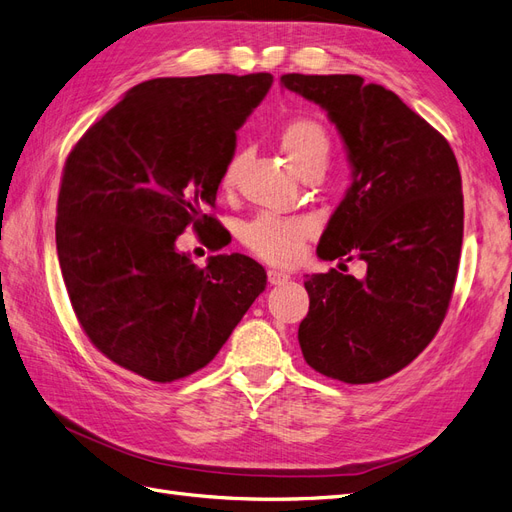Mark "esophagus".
Segmentation results:
<instances>
[{"mask_svg":"<svg viewBox=\"0 0 512 512\" xmlns=\"http://www.w3.org/2000/svg\"><path fill=\"white\" fill-rule=\"evenodd\" d=\"M267 280H269V284H271V286H280V284H284V282H288V280H290V275H288V273H284V271L269 269V271H267Z\"/></svg>","mask_w":512,"mask_h":512,"instance_id":"obj_1","label":"esophagus"}]
</instances>
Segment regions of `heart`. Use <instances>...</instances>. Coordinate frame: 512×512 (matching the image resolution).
Returning a JSON list of instances; mask_svg holds the SVG:
<instances>
[{
    "mask_svg": "<svg viewBox=\"0 0 512 512\" xmlns=\"http://www.w3.org/2000/svg\"><path fill=\"white\" fill-rule=\"evenodd\" d=\"M280 145L284 156L297 173L305 175L309 168L324 166L331 153V138L322 123L314 119H292L280 132ZM243 164L241 153H235L224 166L222 188L232 190L237 185ZM316 232V220L309 215H280L260 213L239 228L241 243L254 256L271 262V265H290L299 258L303 243Z\"/></svg>",
    "mask_w": 512,
    "mask_h": 512,
    "instance_id": "b5f03b06",
    "label": "heart"
}]
</instances>
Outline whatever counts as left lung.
<instances>
[{
    "instance_id": "obj_1",
    "label": "left lung",
    "mask_w": 512,
    "mask_h": 512,
    "mask_svg": "<svg viewBox=\"0 0 512 512\" xmlns=\"http://www.w3.org/2000/svg\"><path fill=\"white\" fill-rule=\"evenodd\" d=\"M327 111L352 183L324 228L322 260L359 258L354 275H307L299 344L309 367L348 384L380 382L421 354L446 316L463 241V194L446 138L393 91L356 74H284Z\"/></svg>"
}]
</instances>
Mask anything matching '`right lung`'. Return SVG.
<instances>
[{
    "label": "right lung",
    "mask_w": 512,
    "mask_h": 512,
    "mask_svg": "<svg viewBox=\"0 0 512 512\" xmlns=\"http://www.w3.org/2000/svg\"><path fill=\"white\" fill-rule=\"evenodd\" d=\"M269 72L151 79L74 145L61 175L55 241L68 297L106 359L151 382L203 369L267 286L243 254L196 267L177 252L213 230L237 130L267 96Z\"/></svg>",
    "instance_id": "obj_1"
}]
</instances>
